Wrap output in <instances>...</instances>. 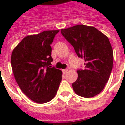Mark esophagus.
<instances>
[{"label":"esophagus","mask_w":125,"mask_h":125,"mask_svg":"<svg viewBox=\"0 0 125 125\" xmlns=\"http://www.w3.org/2000/svg\"><path fill=\"white\" fill-rule=\"evenodd\" d=\"M62 72H63V73H64V74H65V73H67V72H68V69H65V70H63Z\"/></svg>","instance_id":"1"}]
</instances>
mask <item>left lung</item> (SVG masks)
I'll return each instance as SVG.
<instances>
[{
  "instance_id": "left-lung-1",
  "label": "left lung",
  "mask_w": 125,
  "mask_h": 125,
  "mask_svg": "<svg viewBox=\"0 0 125 125\" xmlns=\"http://www.w3.org/2000/svg\"><path fill=\"white\" fill-rule=\"evenodd\" d=\"M61 33L86 62L84 70L77 71L78 79L72 84L74 92L84 98L96 96L104 88L113 69L109 39L96 28L84 25L62 29Z\"/></svg>"
}]
</instances>
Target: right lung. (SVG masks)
<instances>
[{
	"label": "right lung",
	"mask_w": 125,
	"mask_h": 125,
	"mask_svg": "<svg viewBox=\"0 0 125 125\" xmlns=\"http://www.w3.org/2000/svg\"><path fill=\"white\" fill-rule=\"evenodd\" d=\"M59 30L45 31L23 39L13 49L11 66L17 83L31 100L45 103L55 96L62 72L51 66L52 47Z\"/></svg>",
	"instance_id": "right-lung-1"
}]
</instances>
